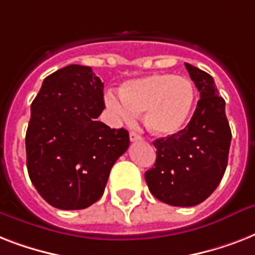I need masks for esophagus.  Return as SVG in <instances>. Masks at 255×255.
Segmentation results:
<instances>
[{
  "mask_svg": "<svg viewBox=\"0 0 255 255\" xmlns=\"http://www.w3.org/2000/svg\"><path fill=\"white\" fill-rule=\"evenodd\" d=\"M129 140H131V141H141L143 137L140 135H137L136 132H129Z\"/></svg>",
  "mask_w": 255,
  "mask_h": 255,
  "instance_id": "1",
  "label": "esophagus"
}]
</instances>
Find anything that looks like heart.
<instances>
[{"instance_id": "b5f03b06", "label": "heart", "mask_w": 255, "mask_h": 255, "mask_svg": "<svg viewBox=\"0 0 255 255\" xmlns=\"http://www.w3.org/2000/svg\"><path fill=\"white\" fill-rule=\"evenodd\" d=\"M189 79L173 74H153L127 82L122 95L106 96L108 111L118 120L131 123L144 112V124L156 136H172L185 127L194 104Z\"/></svg>"}]
</instances>
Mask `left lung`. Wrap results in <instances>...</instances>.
I'll return each mask as SVG.
<instances>
[{
	"mask_svg": "<svg viewBox=\"0 0 255 255\" xmlns=\"http://www.w3.org/2000/svg\"><path fill=\"white\" fill-rule=\"evenodd\" d=\"M200 92L192 119L184 129L153 141L155 167L145 181L157 200L172 206H194L213 193L225 173L232 131L225 100L209 74L185 63Z\"/></svg>",
	"mask_w": 255,
	"mask_h": 255,
	"instance_id": "1",
	"label": "left lung"
}]
</instances>
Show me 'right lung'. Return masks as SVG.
<instances>
[{
    "label": "right lung",
    "mask_w": 255,
    "mask_h": 255,
    "mask_svg": "<svg viewBox=\"0 0 255 255\" xmlns=\"http://www.w3.org/2000/svg\"><path fill=\"white\" fill-rule=\"evenodd\" d=\"M104 85L88 66L70 65L42 83L26 131V165L42 198L62 210L103 196L110 170L129 147L124 128L98 120Z\"/></svg>",
    "instance_id": "add662e5"
}]
</instances>
